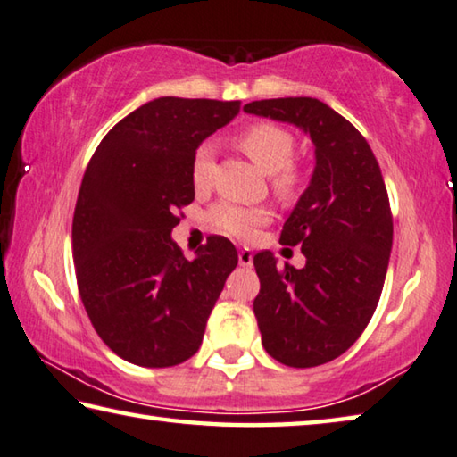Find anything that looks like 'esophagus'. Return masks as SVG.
Wrapping results in <instances>:
<instances>
[{"label":"esophagus","instance_id":"esophagus-1","mask_svg":"<svg viewBox=\"0 0 457 457\" xmlns=\"http://www.w3.org/2000/svg\"><path fill=\"white\" fill-rule=\"evenodd\" d=\"M237 262H240V266L248 268L252 266V262H254V256H252V252L248 248H242L240 254H237Z\"/></svg>","mask_w":457,"mask_h":457}]
</instances>
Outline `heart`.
Returning a JSON list of instances; mask_svg holds the SVG:
<instances>
[{
    "instance_id": "heart-1",
    "label": "heart",
    "mask_w": 457,
    "mask_h": 457,
    "mask_svg": "<svg viewBox=\"0 0 457 457\" xmlns=\"http://www.w3.org/2000/svg\"><path fill=\"white\" fill-rule=\"evenodd\" d=\"M240 146L260 169L270 175L272 191L280 199H295L305 183V170L295 161V136L285 126L274 121H254L237 136ZM215 150L209 142L197 146L191 162V180L197 191H207L213 179ZM270 209L264 205H244L236 201H221L209 212L212 226L221 234L250 237L270 220Z\"/></svg>"
}]
</instances>
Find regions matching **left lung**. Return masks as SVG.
<instances>
[{
	"instance_id": "1",
	"label": "left lung",
	"mask_w": 457,
	"mask_h": 457,
	"mask_svg": "<svg viewBox=\"0 0 457 457\" xmlns=\"http://www.w3.org/2000/svg\"><path fill=\"white\" fill-rule=\"evenodd\" d=\"M244 112L299 126L315 144L313 177L280 231L307 264L278 266L272 252H258L254 315L280 364H328L361 336L385 287L393 248L385 179L366 137L320 99H260Z\"/></svg>"
}]
</instances>
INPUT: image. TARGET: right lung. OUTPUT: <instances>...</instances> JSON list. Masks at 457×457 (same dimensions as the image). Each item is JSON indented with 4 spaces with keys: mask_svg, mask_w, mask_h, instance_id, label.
I'll list each match as a JSON object with an SVG mask.
<instances>
[{
    "mask_svg": "<svg viewBox=\"0 0 457 457\" xmlns=\"http://www.w3.org/2000/svg\"><path fill=\"white\" fill-rule=\"evenodd\" d=\"M237 112L240 101L158 97L118 121L87 164L72 215L79 295L97 336L136 366L195 356L237 266L228 237H207L193 260L170 237L195 199V150Z\"/></svg>",
    "mask_w": 457,
    "mask_h": 457,
    "instance_id": "obj_1",
    "label": "right lung"
}]
</instances>
